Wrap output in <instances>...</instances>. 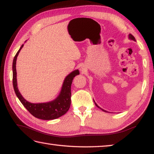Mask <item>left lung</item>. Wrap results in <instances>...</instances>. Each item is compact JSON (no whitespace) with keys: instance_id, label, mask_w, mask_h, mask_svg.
Segmentation results:
<instances>
[{"instance_id":"left-lung-1","label":"left lung","mask_w":154,"mask_h":154,"mask_svg":"<svg viewBox=\"0 0 154 154\" xmlns=\"http://www.w3.org/2000/svg\"><path fill=\"white\" fill-rule=\"evenodd\" d=\"M129 38L130 39H131V40H133V41H135V37H133V35H132L131 34H129ZM95 103V104H96V106H97V107H98V108H100V107L99 106H98V105H97V103ZM103 110V111H104V112H106V111H104V110H103V109H102Z\"/></svg>"}]
</instances>
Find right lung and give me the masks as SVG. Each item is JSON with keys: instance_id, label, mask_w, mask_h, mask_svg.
<instances>
[{"instance_id": "obj_1", "label": "right lung", "mask_w": 154, "mask_h": 154, "mask_svg": "<svg viewBox=\"0 0 154 154\" xmlns=\"http://www.w3.org/2000/svg\"><path fill=\"white\" fill-rule=\"evenodd\" d=\"M22 45L14 56L13 62V85L17 97L26 109L35 117L43 120H53L66 114L71 104V85L74 78L80 74L78 69L71 72L66 77L63 82L62 90L56 99L48 103H31L26 100L19 91L17 87L16 61L20 51L23 47Z\"/></svg>"}]
</instances>
